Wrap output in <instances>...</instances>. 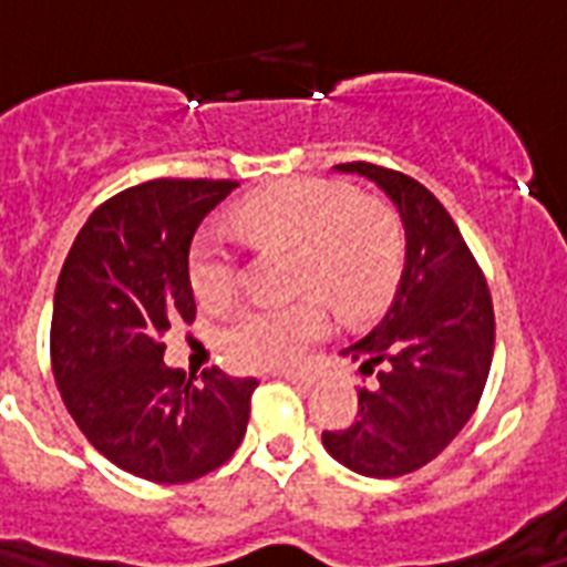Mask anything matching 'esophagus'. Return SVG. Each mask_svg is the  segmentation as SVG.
Wrapping results in <instances>:
<instances>
[{
    "mask_svg": "<svg viewBox=\"0 0 567 567\" xmlns=\"http://www.w3.org/2000/svg\"><path fill=\"white\" fill-rule=\"evenodd\" d=\"M284 378H287L289 383L300 385V389H309V385L315 383L312 374H307V372H284Z\"/></svg>",
    "mask_w": 567,
    "mask_h": 567,
    "instance_id": "obj_1",
    "label": "esophagus"
}]
</instances>
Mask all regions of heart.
I'll list each match as a JSON object with an SVG mask.
<instances>
[{
	"label": "heart",
	"instance_id": "heart-1",
	"mask_svg": "<svg viewBox=\"0 0 567 567\" xmlns=\"http://www.w3.org/2000/svg\"><path fill=\"white\" fill-rule=\"evenodd\" d=\"M235 229L252 244L298 249V289L318 292L343 318H363L392 292L403 260V233L389 207L360 202L354 189L329 182H287L249 195L233 215ZM189 287L207 309L227 307L235 295L238 258L215 229L189 247ZM329 329L320 300L289 307H252L221 332L218 343L238 369H284L298 363Z\"/></svg>",
	"mask_w": 567,
	"mask_h": 567
}]
</instances>
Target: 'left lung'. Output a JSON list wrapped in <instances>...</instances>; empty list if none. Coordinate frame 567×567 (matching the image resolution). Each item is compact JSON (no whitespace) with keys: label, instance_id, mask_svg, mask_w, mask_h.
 I'll list each match as a JSON object with an SVG mask.
<instances>
[{"label":"left lung","instance_id":"8db88e82","mask_svg":"<svg viewBox=\"0 0 567 567\" xmlns=\"http://www.w3.org/2000/svg\"><path fill=\"white\" fill-rule=\"evenodd\" d=\"M394 204L405 255L383 318L343 358L378 380L360 389V417L323 434V449L354 474L400 477L437 457L480 403L494 354V309L452 215L420 182L374 164H338Z\"/></svg>","mask_w":567,"mask_h":567}]
</instances>
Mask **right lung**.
Listing matches in <instances>:
<instances>
[{
    "instance_id": "1",
    "label": "right lung",
    "mask_w": 567,
    "mask_h": 567,
    "mask_svg": "<svg viewBox=\"0 0 567 567\" xmlns=\"http://www.w3.org/2000/svg\"><path fill=\"white\" fill-rule=\"evenodd\" d=\"M235 182L158 178L90 215L53 298L50 354L70 417L99 452L150 483H193L247 434L258 380L164 363L162 338L195 318L189 244Z\"/></svg>"
}]
</instances>
